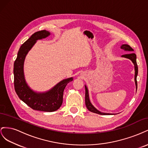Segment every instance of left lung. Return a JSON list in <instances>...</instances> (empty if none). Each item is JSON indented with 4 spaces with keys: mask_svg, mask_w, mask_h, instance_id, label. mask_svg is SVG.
Masks as SVG:
<instances>
[{
    "mask_svg": "<svg viewBox=\"0 0 148 148\" xmlns=\"http://www.w3.org/2000/svg\"><path fill=\"white\" fill-rule=\"evenodd\" d=\"M121 49H123V50L129 52L130 53H127V54H125L122 56L123 57L127 58V59H130L133 63L134 64V65H135V84H136V86L137 88V81H136V77L138 75V65L136 63V56L135 53H133V51H134L133 49L128 44H123V45L121 46ZM85 104H86V106L87 107V109L89 110L92 112L96 113L97 114H100V115H110L111 114H107V113H103L101 112L100 111L97 110L95 107H94L92 104L91 103L90 101H89V95H88V90L87 87L85 86Z\"/></svg>",
    "mask_w": 148,
    "mask_h": 148,
    "instance_id": "8db88e82",
    "label": "left lung"
}]
</instances>
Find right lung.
<instances>
[{
  "mask_svg": "<svg viewBox=\"0 0 148 148\" xmlns=\"http://www.w3.org/2000/svg\"><path fill=\"white\" fill-rule=\"evenodd\" d=\"M50 33L41 30L34 33L20 47L14 62V87L20 99L31 109L43 112H53L59 109L63 102L64 91L66 84L73 80V78L62 80L51 89L44 93H36L28 87L23 73V64L25 57L38 39L47 37Z\"/></svg>",
  "mask_w": 148,
  "mask_h": 148,
  "instance_id": "add662e5",
  "label": "right lung"
}]
</instances>
